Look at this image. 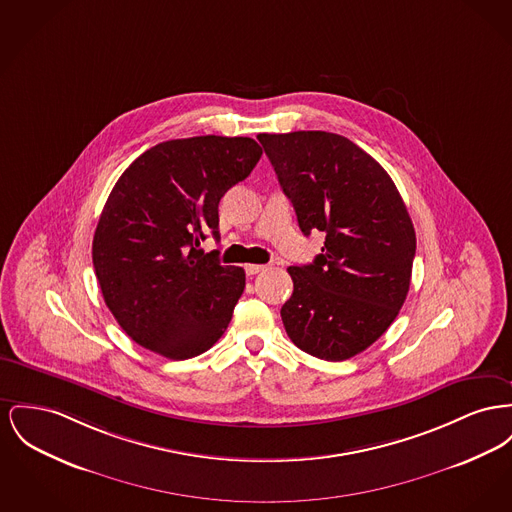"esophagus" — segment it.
<instances>
[{"label":"esophagus","mask_w":512,"mask_h":512,"mask_svg":"<svg viewBox=\"0 0 512 512\" xmlns=\"http://www.w3.org/2000/svg\"><path fill=\"white\" fill-rule=\"evenodd\" d=\"M265 269H267V265H253V263L245 265V272H247L249 276H253V274H259V272H263Z\"/></svg>","instance_id":"34e87169"}]
</instances>
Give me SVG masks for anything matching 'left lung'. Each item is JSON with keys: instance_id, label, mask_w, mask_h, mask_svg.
<instances>
[{"instance_id": "8db88e82", "label": "left lung", "mask_w": 512, "mask_h": 512, "mask_svg": "<svg viewBox=\"0 0 512 512\" xmlns=\"http://www.w3.org/2000/svg\"><path fill=\"white\" fill-rule=\"evenodd\" d=\"M301 232H325L311 265L288 267L294 294L280 309L290 340L342 361L391 327L410 290L416 232L385 168L327 131L259 133Z\"/></svg>"}]
</instances>
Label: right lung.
Returning <instances> with one entry per match:
<instances>
[{
  "label": "right lung",
  "instance_id": "add662e5",
  "mask_svg": "<svg viewBox=\"0 0 512 512\" xmlns=\"http://www.w3.org/2000/svg\"><path fill=\"white\" fill-rule=\"evenodd\" d=\"M261 154L249 137L174 139L143 152L116 181L92 265L108 309L143 348L187 360L228 329L245 272L199 245L207 232L218 240V203Z\"/></svg>",
  "mask_w": 512,
  "mask_h": 512
}]
</instances>
